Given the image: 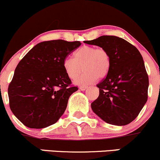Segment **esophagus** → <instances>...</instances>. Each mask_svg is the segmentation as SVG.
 I'll return each mask as SVG.
<instances>
[{
  "label": "esophagus",
  "instance_id": "obj_1",
  "mask_svg": "<svg viewBox=\"0 0 160 160\" xmlns=\"http://www.w3.org/2000/svg\"><path fill=\"white\" fill-rule=\"evenodd\" d=\"M87 87H84V86H81V87H80V90H82V91L86 90V89H87Z\"/></svg>",
  "mask_w": 160,
  "mask_h": 160
}]
</instances>
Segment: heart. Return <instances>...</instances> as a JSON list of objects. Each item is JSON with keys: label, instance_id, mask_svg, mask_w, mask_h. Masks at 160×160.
<instances>
[{"label": "heart", "instance_id": "heart-1", "mask_svg": "<svg viewBox=\"0 0 160 160\" xmlns=\"http://www.w3.org/2000/svg\"><path fill=\"white\" fill-rule=\"evenodd\" d=\"M73 58H67L63 61V68L67 76L75 80L83 71L85 72L75 80L78 85L94 83L97 78L106 77L110 69L109 54L105 48L84 45L73 52Z\"/></svg>", "mask_w": 160, "mask_h": 160}]
</instances>
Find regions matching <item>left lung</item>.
<instances>
[{
    "label": "left lung",
    "mask_w": 160,
    "mask_h": 160,
    "mask_svg": "<svg viewBox=\"0 0 160 160\" xmlns=\"http://www.w3.org/2000/svg\"><path fill=\"white\" fill-rule=\"evenodd\" d=\"M84 42L106 49L111 61L108 74L96 85L99 95L91 103L92 111L114 125L133 122L148 98V74L140 52L115 36H102Z\"/></svg>",
    "instance_id": "obj_1"
}]
</instances>
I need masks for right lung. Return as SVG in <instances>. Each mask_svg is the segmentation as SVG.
<instances>
[{"label":"right lung","mask_w":160,"mask_h":160,"mask_svg":"<svg viewBox=\"0 0 160 160\" xmlns=\"http://www.w3.org/2000/svg\"><path fill=\"white\" fill-rule=\"evenodd\" d=\"M80 45L62 39L42 42L17 64L8 87L9 103L26 127H48L64 114L69 97L78 88L71 85L63 61Z\"/></svg>","instance_id":"right-lung-1"}]
</instances>
